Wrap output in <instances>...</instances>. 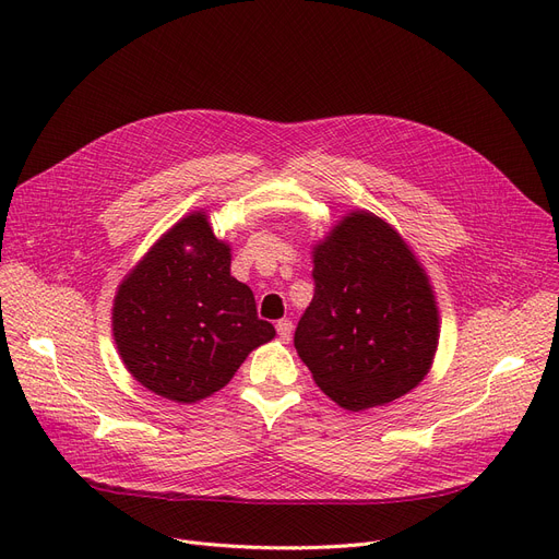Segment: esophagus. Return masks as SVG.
<instances>
[{"label": "esophagus", "mask_w": 559, "mask_h": 559, "mask_svg": "<svg viewBox=\"0 0 559 559\" xmlns=\"http://www.w3.org/2000/svg\"><path fill=\"white\" fill-rule=\"evenodd\" d=\"M276 333H278V337H281L283 342H287V340L292 337V321H289V319L276 321Z\"/></svg>", "instance_id": "1"}]
</instances>
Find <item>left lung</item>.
<instances>
[{
  "instance_id": "obj_1",
  "label": "left lung",
  "mask_w": 559,
  "mask_h": 559,
  "mask_svg": "<svg viewBox=\"0 0 559 559\" xmlns=\"http://www.w3.org/2000/svg\"><path fill=\"white\" fill-rule=\"evenodd\" d=\"M312 262L314 297L295 346L317 388L350 413L415 390L437 354L439 310L401 233L350 211L312 247Z\"/></svg>"
}]
</instances>
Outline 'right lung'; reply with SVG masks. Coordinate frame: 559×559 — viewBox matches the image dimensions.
<instances>
[{
    "instance_id": "obj_1",
    "label": "right lung",
    "mask_w": 559,
    "mask_h": 559,
    "mask_svg": "<svg viewBox=\"0 0 559 559\" xmlns=\"http://www.w3.org/2000/svg\"><path fill=\"white\" fill-rule=\"evenodd\" d=\"M276 331L249 285L230 276V245L194 211L165 230L112 299V337L142 388L197 403L219 392Z\"/></svg>"
}]
</instances>
